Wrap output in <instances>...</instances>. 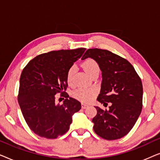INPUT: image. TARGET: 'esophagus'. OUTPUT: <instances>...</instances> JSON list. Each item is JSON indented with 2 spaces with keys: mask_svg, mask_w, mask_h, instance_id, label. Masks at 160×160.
Masks as SVG:
<instances>
[{
  "mask_svg": "<svg viewBox=\"0 0 160 160\" xmlns=\"http://www.w3.org/2000/svg\"><path fill=\"white\" fill-rule=\"evenodd\" d=\"M88 106H89L88 105H87V104H84V103H82V108H87V107H88Z\"/></svg>",
  "mask_w": 160,
  "mask_h": 160,
  "instance_id": "1",
  "label": "esophagus"
}]
</instances>
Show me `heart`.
Masks as SVG:
<instances>
[{
    "instance_id": "1",
    "label": "heart",
    "mask_w": 160,
    "mask_h": 160,
    "mask_svg": "<svg viewBox=\"0 0 160 160\" xmlns=\"http://www.w3.org/2000/svg\"><path fill=\"white\" fill-rule=\"evenodd\" d=\"M83 67L89 76H92L95 73H100V67L97 62L92 59H87L83 62ZM76 71V66L72 65L67 72V82L71 84L73 82V75ZM96 95V90L94 89L78 88L73 92L74 98L83 102H89L93 100Z\"/></svg>"
}]
</instances>
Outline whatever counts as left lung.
I'll list each match as a JSON object with an SVG mask.
<instances>
[{
  "instance_id": "1",
  "label": "left lung",
  "mask_w": 160,
  "mask_h": 160,
  "mask_svg": "<svg viewBox=\"0 0 160 160\" xmlns=\"http://www.w3.org/2000/svg\"><path fill=\"white\" fill-rule=\"evenodd\" d=\"M92 58L102 72L101 88L98 101L107 106L102 110L98 106L92 119L96 134L106 140L124 137L131 130L142 110L143 85L132 65L125 59L110 51L89 49L82 60Z\"/></svg>"
}]
</instances>
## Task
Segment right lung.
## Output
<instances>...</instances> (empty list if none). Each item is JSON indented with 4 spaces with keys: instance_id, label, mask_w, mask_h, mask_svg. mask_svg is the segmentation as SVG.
<instances>
[{
    "instance_id": "obj_1",
    "label": "right lung",
    "mask_w": 160,
    "mask_h": 160,
    "mask_svg": "<svg viewBox=\"0 0 160 160\" xmlns=\"http://www.w3.org/2000/svg\"><path fill=\"white\" fill-rule=\"evenodd\" d=\"M85 50L79 48L40 54L22 72L19 105L28 127L40 137L54 139L64 135L69 130L73 115L82 108L81 102L67 93L63 104H56L55 95L65 93L68 70Z\"/></svg>"
}]
</instances>
